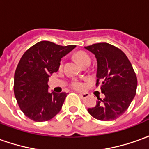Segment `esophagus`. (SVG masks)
I'll list each match as a JSON object with an SVG mask.
<instances>
[{"mask_svg":"<svg viewBox=\"0 0 149 149\" xmlns=\"http://www.w3.org/2000/svg\"><path fill=\"white\" fill-rule=\"evenodd\" d=\"M79 96L81 97L82 99H85V98H86V97H89V93H80V94H79Z\"/></svg>","mask_w":149,"mask_h":149,"instance_id":"obj_1","label":"esophagus"}]
</instances>
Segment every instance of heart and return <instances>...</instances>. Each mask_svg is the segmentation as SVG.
Masks as SVG:
<instances>
[{
  "label": "heart",
  "instance_id": "b5f03b06",
  "mask_svg": "<svg viewBox=\"0 0 149 149\" xmlns=\"http://www.w3.org/2000/svg\"><path fill=\"white\" fill-rule=\"evenodd\" d=\"M75 58H76V60L78 62V64H80L81 66H82V67L85 64H90V62H91V60H90V57H89V55L86 54L85 52H82L77 53L75 55ZM61 65H62V63H61ZM71 87L72 89H77V90H81V89L84 88V85L81 81H73L71 83Z\"/></svg>",
  "mask_w": 149,
  "mask_h": 149
}]
</instances>
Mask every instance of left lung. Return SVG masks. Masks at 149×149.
Returning <instances> with one entry per match:
<instances>
[{
    "label": "left lung",
    "instance_id": "obj_1",
    "mask_svg": "<svg viewBox=\"0 0 149 149\" xmlns=\"http://www.w3.org/2000/svg\"><path fill=\"white\" fill-rule=\"evenodd\" d=\"M94 54L97 62V83L101 81L104 99L97 97L96 106L88 111L101 121H111L120 117L132 102L137 88V77L132 65L123 52L107 43L85 47Z\"/></svg>",
    "mask_w": 149,
    "mask_h": 149
}]
</instances>
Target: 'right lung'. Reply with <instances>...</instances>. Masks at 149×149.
<instances>
[{
	"mask_svg": "<svg viewBox=\"0 0 149 149\" xmlns=\"http://www.w3.org/2000/svg\"><path fill=\"white\" fill-rule=\"evenodd\" d=\"M75 47L41 41L22 56L14 73L13 91L20 109L31 120L48 121L61 110L67 93L48 92L47 81L58 71L61 58Z\"/></svg>",
	"mask_w": 149,
	"mask_h": 149,
	"instance_id": "1",
	"label": "right lung"
}]
</instances>
